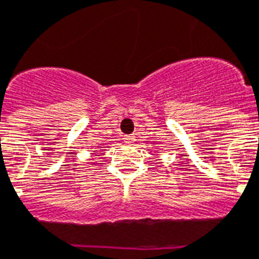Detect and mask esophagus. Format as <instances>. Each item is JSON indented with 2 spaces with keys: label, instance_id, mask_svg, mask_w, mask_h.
<instances>
[{
  "label": "esophagus",
  "instance_id": "obj_1",
  "mask_svg": "<svg viewBox=\"0 0 259 259\" xmlns=\"http://www.w3.org/2000/svg\"><path fill=\"white\" fill-rule=\"evenodd\" d=\"M123 142H125V143H134V137H133V136H125V137H123Z\"/></svg>",
  "mask_w": 259,
  "mask_h": 259
}]
</instances>
